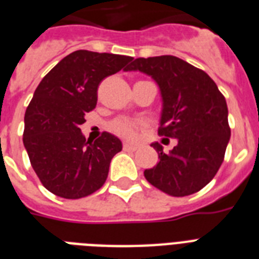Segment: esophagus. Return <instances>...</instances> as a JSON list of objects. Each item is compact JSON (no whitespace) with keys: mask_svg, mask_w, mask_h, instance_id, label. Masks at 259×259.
Masks as SVG:
<instances>
[{"mask_svg":"<svg viewBox=\"0 0 259 259\" xmlns=\"http://www.w3.org/2000/svg\"><path fill=\"white\" fill-rule=\"evenodd\" d=\"M123 149L125 150H136L137 149V145H134V144H129V142H123Z\"/></svg>","mask_w":259,"mask_h":259,"instance_id":"34e87169","label":"esophagus"}]
</instances>
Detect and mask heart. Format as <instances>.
I'll use <instances>...</instances> for the list:
<instances>
[{"instance_id": "b5f03b06", "label": "heart", "mask_w": 259, "mask_h": 259, "mask_svg": "<svg viewBox=\"0 0 259 259\" xmlns=\"http://www.w3.org/2000/svg\"><path fill=\"white\" fill-rule=\"evenodd\" d=\"M113 130L117 134L122 136V137L125 138H130V140H133L137 136V130H138V125L137 123H134V122L129 121V119H125V118H119V119H115L113 122V125H111Z\"/></svg>"}]
</instances>
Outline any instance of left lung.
<instances>
[{"label": "left lung", "mask_w": 259, "mask_h": 259, "mask_svg": "<svg viewBox=\"0 0 259 259\" xmlns=\"http://www.w3.org/2000/svg\"><path fill=\"white\" fill-rule=\"evenodd\" d=\"M125 71L156 82L162 102L158 134L177 140L169 153L152 144L160 161L145 169V179L170 196L200 191L221 168L231 136L225 97L204 71L170 55L136 59Z\"/></svg>", "instance_id": "8db88e82"}]
</instances>
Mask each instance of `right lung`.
<instances>
[{"instance_id": "right-lung-1", "label": "right lung", "mask_w": 259, "mask_h": 259, "mask_svg": "<svg viewBox=\"0 0 259 259\" xmlns=\"http://www.w3.org/2000/svg\"><path fill=\"white\" fill-rule=\"evenodd\" d=\"M132 56L75 51L37 86L25 111L24 146L32 168L50 192L64 199L89 196L105 184L122 142L107 132L86 140L80 125L97 106L99 83L126 70Z\"/></svg>"}]
</instances>
